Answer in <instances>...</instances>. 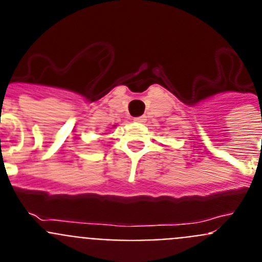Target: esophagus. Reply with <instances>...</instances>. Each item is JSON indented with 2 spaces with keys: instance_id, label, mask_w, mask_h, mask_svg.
<instances>
[{
  "instance_id": "1",
  "label": "esophagus",
  "mask_w": 262,
  "mask_h": 262,
  "mask_svg": "<svg viewBox=\"0 0 262 262\" xmlns=\"http://www.w3.org/2000/svg\"><path fill=\"white\" fill-rule=\"evenodd\" d=\"M134 120H135V122H138V123H143V122H145V117L134 118Z\"/></svg>"
}]
</instances>
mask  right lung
<instances>
[{"mask_svg":"<svg viewBox=\"0 0 262 262\" xmlns=\"http://www.w3.org/2000/svg\"><path fill=\"white\" fill-rule=\"evenodd\" d=\"M113 127H115V126H113Z\"/></svg>","mask_w":262,"mask_h":262,"instance_id":"right-lung-1","label":"right lung"}]
</instances>
